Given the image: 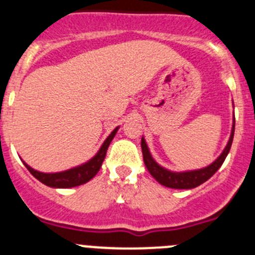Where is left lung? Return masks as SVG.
<instances>
[{"label": "left lung", "instance_id": "left-lung-1", "mask_svg": "<svg viewBox=\"0 0 255 255\" xmlns=\"http://www.w3.org/2000/svg\"><path fill=\"white\" fill-rule=\"evenodd\" d=\"M234 133H235V118L234 123H232V129H231V136H230V140L226 145L225 150L222 151V154L216 159V160L212 163L210 165L205 168H201V169H195V170H186V172H172L169 169H165L161 165H159L156 161L152 159L151 154L149 151V147L146 145L145 138H141V149H142V155H143V163H145L146 168L150 172L155 180L158 181L160 185L165 186V187H170V189H194V187H198L201 183H204L205 181H208L210 177L216 173L217 170L220 169L221 165L223 164L226 156L230 152L231 149L232 140H234Z\"/></svg>", "mask_w": 255, "mask_h": 255}]
</instances>
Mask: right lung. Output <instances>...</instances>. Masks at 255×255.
I'll return each instance as SVG.
<instances>
[{
	"mask_svg": "<svg viewBox=\"0 0 255 255\" xmlns=\"http://www.w3.org/2000/svg\"><path fill=\"white\" fill-rule=\"evenodd\" d=\"M118 128L119 127L115 128L112 133L108 136V138L104 141L103 146H101L100 150L97 151V154L95 155L94 158L88 160L87 163H85V164L78 165V167L72 168V169L64 170V172H57V173H43V172H38V170L30 168L25 161H23V163L25 164L26 169L29 170L30 173L37 180L41 181L45 185L50 186V187H55V189H69V187L83 185V183L92 180L97 174V172L100 170L101 164H103L104 159H105L106 151H108V147H109L110 142L114 138Z\"/></svg>",
	"mask_w": 255,
	"mask_h": 255,
	"instance_id": "obj_1",
	"label": "right lung"
}]
</instances>
